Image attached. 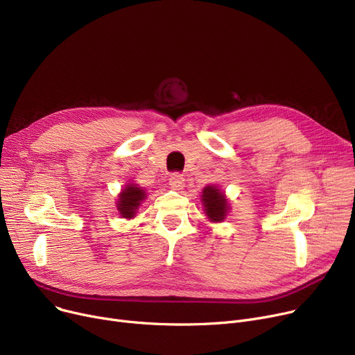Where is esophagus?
<instances>
[{
	"instance_id": "esophagus-1",
	"label": "esophagus",
	"mask_w": 355,
	"mask_h": 355,
	"mask_svg": "<svg viewBox=\"0 0 355 355\" xmlns=\"http://www.w3.org/2000/svg\"><path fill=\"white\" fill-rule=\"evenodd\" d=\"M184 177L180 173H173L170 177V185L174 190H181L184 187Z\"/></svg>"
}]
</instances>
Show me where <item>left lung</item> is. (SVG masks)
<instances>
[{
    "mask_svg": "<svg viewBox=\"0 0 355 355\" xmlns=\"http://www.w3.org/2000/svg\"><path fill=\"white\" fill-rule=\"evenodd\" d=\"M202 204L207 217L211 221H223L229 210V204L225 197V193L220 191L217 187L209 185L202 190Z\"/></svg>",
    "mask_w": 355,
    "mask_h": 355,
    "instance_id": "8db88e82",
    "label": "left lung"
}]
</instances>
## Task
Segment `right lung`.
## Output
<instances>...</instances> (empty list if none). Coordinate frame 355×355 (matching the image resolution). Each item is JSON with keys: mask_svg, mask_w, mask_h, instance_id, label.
Segmentation results:
<instances>
[{"mask_svg": "<svg viewBox=\"0 0 355 355\" xmlns=\"http://www.w3.org/2000/svg\"><path fill=\"white\" fill-rule=\"evenodd\" d=\"M145 198V191L134 184H129L128 187L121 193L118 201V210L122 217L130 218L135 216L137 209L139 207L141 201Z\"/></svg>", "mask_w": 355, "mask_h": 355, "instance_id": "add662e5", "label": "right lung"}]
</instances>
